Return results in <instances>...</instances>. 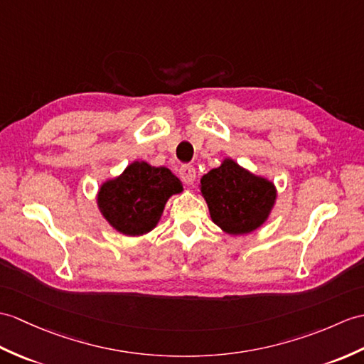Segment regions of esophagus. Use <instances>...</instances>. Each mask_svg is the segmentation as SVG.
Returning <instances> with one entry per match:
<instances>
[{
    "label": "esophagus",
    "instance_id": "esophagus-1",
    "mask_svg": "<svg viewBox=\"0 0 364 364\" xmlns=\"http://www.w3.org/2000/svg\"><path fill=\"white\" fill-rule=\"evenodd\" d=\"M180 178L183 180L184 184L188 186H192L193 183H196V168H193L192 166H181L180 168Z\"/></svg>",
    "mask_w": 364,
    "mask_h": 364
}]
</instances>
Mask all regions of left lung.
Here are the masks:
<instances>
[{
  "instance_id": "8db88e82",
  "label": "left lung",
  "mask_w": 364,
  "mask_h": 364,
  "mask_svg": "<svg viewBox=\"0 0 364 364\" xmlns=\"http://www.w3.org/2000/svg\"><path fill=\"white\" fill-rule=\"evenodd\" d=\"M198 188L213 222L231 235L259 230L277 198L273 181L250 172L232 158H225L220 166L203 175Z\"/></svg>"
}]
</instances>
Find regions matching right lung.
<instances>
[{"label": "right lung", "instance_id": "add662e5", "mask_svg": "<svg viewBox=\"0 0 364 364\" xmlns=\"http://www.w3.org/2000/svg\"><path fill=\"white\" fill-rule=\"evenodd\" d=\"M183 192V184L167 167L133 161L121 175L100 184L97 208L119 234L139 237L158 225L167 200Z\"/></svg>", "mask_w": 364, "mask_h": 364}]
</instances>
